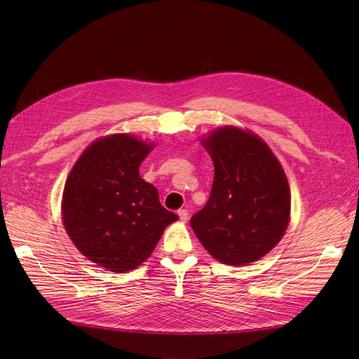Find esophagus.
<instances>
[{"mask_svg": "<svg viewBox=\"0 0 359 359\" xmlns=\"http://www.w3.org/2000/svg\"><path fill=\"white\" fill-rule=\"evenodd\" d=\"M177 214H179V217H180V221H183V222H186L187 218H189V212H187L186 210H179Z\"/></svg>", "mask_w": 359, "mask_h": 359, "instance_id": "34e87169", "label": "esophagus"}]
</instances>
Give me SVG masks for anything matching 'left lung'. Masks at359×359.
<instances>
[{
    "label": "left lung",
    "instance_id": "8db88e82",
    "mask_svg": "<svg viewBox=\"0 0 359 359\" xmlns=\"http://www.w3.org/2000/svg\"><path fill=\"white\" fill-rule=\"evenodd\" d=\"M215 167L208 202L191 218L202 246L238 266L269 253L284 236L291 211L287 176L271 148L236 126L202 141Z\"/></svg>",
    "mask_w": 359,
    "mask_h": 359
}]
</instances>
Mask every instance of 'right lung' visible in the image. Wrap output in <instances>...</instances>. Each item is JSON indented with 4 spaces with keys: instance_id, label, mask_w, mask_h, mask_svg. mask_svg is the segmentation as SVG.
I'll return each mask as SVG.
<instances>
[{
    "instance_id": "right-lung-1",
    "label": "right lung",
    "mask_w": 359,
    "mask_h": 359,
    "mask_svg": "<svg viewBox=\"0 0 359 359\" xmlns=\"http://www.w3.org/2000/svg\"><path fill=\"white\" fill-rule=\"evenodd\" d=\"M126 134L93 142L72 167L62 195V221L86 257L123 273L145 262L177 215L160 203L140 165L153 149Z\"/></svg>"
}]
</instances>
